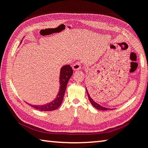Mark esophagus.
Returning <instances> with one entry per match:
<instances>
[{
    "mask_svg": "<svg viewBox=\"0 0 148 148\" xmlns=\"http://www.w3.org/2000/svg\"><path fill=\"white\" fill-rule=\"evenodd\" d=\"M72 69H73L74 70H78L81 69V64L80 62H76L75 64H73L72 66Z\"/></svg>",
    "mask_w": 148,
    "mask_h": 148,
    "instance_id": "1",
    "label": "esophagus"
}]
</instances>
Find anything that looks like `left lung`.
<instances>
[{"label": "left lung", "instance_id": "8db88e82", "mask_svg": "<svg viewBox=\"0 0 148 148\" xmlns=\"http://www.w3.org/2000/svg\"><path fill=\"white\" fill-rule=\"evenodd\" d=\"M86 89V92H87V94H88V98H89V100H90V101L91 103V104L93 105V107H94L95 108H96L97 109H99V110H102V111H107V110H109V109H108V108H106V107H102L101 105H100L99 104H98L96 103L95 101H93L92 98H91V97L90 96V95L89 94L88 91V90Z\"/></svg>", "mask_w": 148, "mask_h": 148}]
</instances>
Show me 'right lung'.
Returning a JSON list of instances; mask_svg holds the SVG:
<instances>
[{
    "label": "right lung",
    "instance_id": "1",
    "mask_svg": "<svg viewBox=\"0 0 148 148\" xmlns=\"http://www.w3.org/2000/svg\"><path fill=\"white\" fill-rule=\"evenodd\" d=\"M72 74H73V70H72V67L70 66L69 64L65 65L64 66H62L61 68V69H60V72L59 91H58L56 99H55V100H53V101L49 103L46 105H31L32 107L35 108L36 109L39 110V111H51L58 109L62 103L63 97H64V93L66 91V88L67 84L69 82V79L70 78V77L72 76Z\"/></svg>",
    "mask_w": 148,
    "mask_h": 148
}]
</instances>
